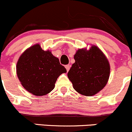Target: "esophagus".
<instances>
[{"label":"esophagus","mask_w":132,"mask_h":132,"mask_svg":"<svg viewBox=\"0 0 132 132\" xmlns=\"http://www.w3.org/2000/svg\"><path fill=\"white\" fill-rule=\"evenodd\" d=\"M65 68H66V69H67V71L68 72L69 70V69H70V65H65Z\"/></svg>","instance_id":"34e87169"}]
</instances>
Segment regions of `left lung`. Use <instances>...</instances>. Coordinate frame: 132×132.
<instances>
[{
  "label": "left lung",
  "instance_id": "8db88e82",
  "mask_svg": "<svg viewBox=\"0 0 132 132\" xmlns=\"http://www.w3.org/2000/svg\"><path fill=\"white\" fill-rule=\"evenodd\" d=\"M75 63L68 72L75 90L86 96L101 91L107 83L110 67L108 59L96 45L89 50L79 49L74 54Z\"/></svg>",
  "mask_w": 132,
  "mask_h": 132
}]
</instances>
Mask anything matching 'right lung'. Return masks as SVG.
I'll use <instances>...</instances> for the list:
<instances>
[{"mask_svg": "<svg viewBox=\"0 0 132 132\" xmlns=\"http://www.w3.org/2000/svg\"><path fill=\"white\" fill-rule=\"evenodd\" d=\"M67 72L50 51L42 50L39 44L26 49L16 63V74L23 88L35 96H41L51 92L57 78Z\"/></svg>", "mask_w": 132, "mask_h": 132, "instance_id": "right-lung-1", "label": "right lung"}]
</instances>
